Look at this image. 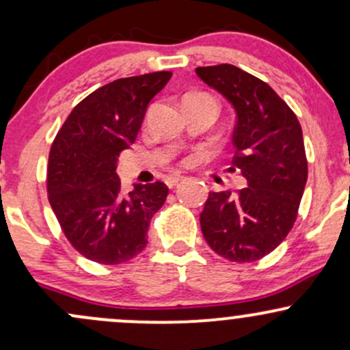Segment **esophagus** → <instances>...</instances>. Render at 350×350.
<instances>
[{"label": "esophagus", "instance_id": "esophagus-1", "mask_svg": "<svg viewBox=\"0 0 350 350\" xmlns=\"http://www.w3.org/2000/svg\"><path fill=\"white\" fill-rule=\"evenodd\" d=\"M183 179H184V178H183V176H180V174L167 176V178H166V184H167V186H170V187H174L176 184H178L179 180H183Z\"/></svg>", "mask_w": 350, "mask_h": 350}]
</instances>
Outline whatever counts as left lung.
Returning <instances> with one entry per match:
<instances>
[{
  "label": "left lung",
  "mask_w": 350,
  "mask_h": 350,
  "mask_svg": "<svg viewBox=\"0 0 350 350\" xmlns=\"http://www.w3.org/2000/svg\"><path fill=\"white\" fill-rule=\"evenodd\" d=\"M198 77L234 107L232 171L247 187L208 192L200 228L208 247L230 262L263 258L286 239L295 224L308 161L303 130L273 88L230 64L198 67Z\"/></svg>",
  "instance_id": "1"
}]
</instances>
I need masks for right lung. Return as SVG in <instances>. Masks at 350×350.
Segmentation results:
<instances>
[{"instance_id":"obj_1","label":"right lung","mask_w":350,"mask_h":350,"mask_svg":"<svg viewBox=\"0 0 350 350\" xmlns=\"http://www.w3.org/2000/svg\"><path fill=\"white\" fill-rule=\"evenodd\" d=\"M171 72L118 79L79 103L52 143L47 194L67 240L80 255L120 265L144 250L151 217L170 189L161 180L122 191L116 161L135 143L144 113Z\"/></svg>"}]
</instances>
